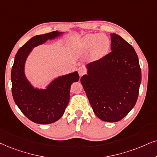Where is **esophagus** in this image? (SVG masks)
I'll use <instances>...</instances> for the list:
<instances>
[{
  "mask_svg": "<svg viewBox=\"0 0 157 157\" xmlns=\"http://www.w3.org/2000/svg\"><path fill=\"white\" fill-rule=\"evenodd\" d=\"M77 72L79 73V75L81 77L85 74V69L84 67H80V68L77 69Z\"/></svg>",
  "mask_w": 157,
  "mask_h": 157,
  "instance_id": "esophagus-1",
  "label": "esophagus"
}]
</instances>
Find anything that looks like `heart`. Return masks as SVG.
Returning a JSON list of instances; mask_svg holds the SVG:
<instances>
[{"mask_svg": "<svg viewBox=\"0 0 157 157\" xmlns=\"http://www.w3.org/2000/svg\"><path fill=\"white\" fill-rule=\"evenodd\" d=\"M110 47V40L103 34L88 35L80 40L77 44V48L80 52L85 53L90 49L91 54L94 59L104 56Z\"/></svg>", "mask_w": 157, "mask_h": 157, "instance_id": "b5f03b06", "label": "heart"}]
</instances>
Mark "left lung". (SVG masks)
<instances>
[{"mask_svg":"<svg viewBox=\"0 0 157 157\" xmlns=\"http://www.w3.org/2000/svg\"><path fill=\"white\" fill-rule=\"evenodd\" d=\"M111 51L88 64L80 82L99 119L118 122L133 108L141 82L137 53L120 35L111 34Z\"/></svg>","mask_w":157,"mask_h":157,"instance_id":"obj_1","label":"left lung"}]
</instances>
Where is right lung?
<instances>
[{
    "instance_id": "1",
    "label": "right lung",
    "mask_w": 157,
    "mask_h": 157,
    "mask_svg": "<svg viewBox=\"0 0 157 157\" xmlns=\"http://www.w3.org/2000/svg\"><path fill=\"white\" fill-rule=\"evenodd\" d=\"M59 35L53 31L32 37L17 51L11 69L13 100L21 112L37 124H50L61 117L69 104L71 85L79 80L78 73L75 72L57 78L45 90L33 88L26 80L24 66L32 48Z\"/></svg>"
}]
</instances>
